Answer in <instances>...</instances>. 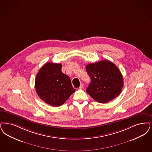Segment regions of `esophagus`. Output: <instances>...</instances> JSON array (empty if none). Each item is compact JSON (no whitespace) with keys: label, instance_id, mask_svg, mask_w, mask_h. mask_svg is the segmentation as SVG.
<instances>
[{"label":"esophagus","instance_id":"esophagus-1","mask_svg":"<svg viewBox=\"0 0 152 152\" xmlns=\"http://www.w3.org/2000/svg\"><path fill=\"white\" fill-rule=\"evenodd\" d=\"M79 88H80V89H83V88H84V84H83V83H81V84H80V86Z\"/></svg>","mask_w":152,"mask_h":152}]
</instances>
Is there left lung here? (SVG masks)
Returning <instances> with one entry per match:
<instances>
[{
    "instance_id": "obj_1",
    "label": "left lung",
    "mask_w": 152,
    "mask_h": 152,
    "mask_svg": "<svg viewBox=\"0 0 152 152\" xmlns=\"http://www.w3.org/2000/svg\"><path fill=\"white\" fill-rule=\"evenodd\" d=\"M91 79L86 92L99 103L109 102L118 97L123 86V78L120 70L109 61H99L86 66Z\"/></svg>"
}]
</instances>
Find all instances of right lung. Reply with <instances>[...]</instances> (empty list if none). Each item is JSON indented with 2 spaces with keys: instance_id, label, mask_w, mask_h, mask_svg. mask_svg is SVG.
Returning a JSON list of instances; mask_svg holds the SVG:
<instances>
[{
  "instance_id": "right-lung-1",
  "label": "right lung",
  "mask_w": 152,
  "mask_h": 152,
  "mask_svg": "<svg viewBox=\"0 0 152 152\" xmlns=\"http://www.w3.org/2000/svg\"><path fill=\"white\" fill-rule=\"evenodd\" d=\"M61 64L47 63L40 68L35 80L37 94L51 106H61L76 91L71 79L61 72Z\"/></svg>"
}]
</instances>
